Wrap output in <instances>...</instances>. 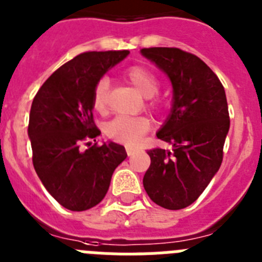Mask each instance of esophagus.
<instances>
[{"label":"esophagus","mask_w":262,"mask_h":262,"mask_svg":"<svg viewBox=\"0 0 262 262\" xmlns=\"http://www.w3.org/2000/svg\"><path fill=\"white\" fill-rule=\"evenodd\" d=\"M136 151H137V150L134 149V147H126V153H128V156L129 157H132V156H134V154H136Z\"/></svg>","instance_id":"34e87169"}]
</instances>
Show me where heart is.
<instances>
[{"label":"heart","mask_w":262,"mask_h":262,"mask_svg":"<svg viewBox=\"0 0 262 262\" xmlns=\"http://www.w3.org/2000/svg\"><path fill=\"white\" fill-rule=\"evenodd\" d=\"M125 79L146 99L153 97L159 90V83L153 72L141 66H133L125 72ZM109 80L101 77L95 85L92 95V106L99 113H104L108 106ZM151 108L158 106V101L150 100ZM150 121L146 117H122L118 116L105 125V134L111 140L120 144L134 146L149 132Z\"/></svg>","instance_id":"obj_1"}]
</instances>
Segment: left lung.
Wrapping results in <instances>:
<instances>
[{
  "label": "left lung",
  "instance_id": "1",
  "mask_svg": "<svg viewBox=\"0 0 262 262\" xmlns=\"http://www.w3.org/2000/svg\"><path fill=\"white\" fill-rule=\"evenodd\" d=\"M141 54L165 72L172 85L171 111L157 132L172 150H147L151 162L144 187L156 204L181 210L194 203L220 169L229 130L226 91L194 54L174 47H150Z\"/></svg>",
  "mask_w": 262,
  "mask_h": 262
}]
</instances>
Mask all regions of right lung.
I'll return each instance as SVG.
<instances>
[{"label":"right lung","instance_id":"1","mask_svg":"<svg viewBox=\"0 0 262 262\" xmlns=\"http://www.w3.org/2000/svg\"><path fill=\"white\" fill-rule=\"evenodd\" d=\"M128 55V50L83 52L58 68L33 100L27 134L34 169L51 196L70 211L99 204L113 171L128 156L112 141L79 149L100 134L92 115L95 85Z\"/></svg>","mask_w":262,"mask_h":262}]
</instances>
